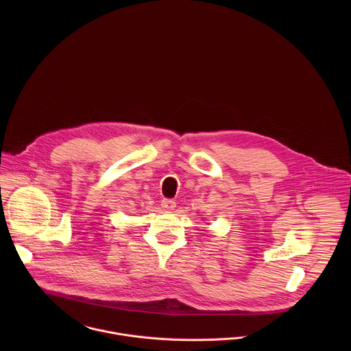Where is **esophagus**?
I'll return each mask as SVG.
<instances>
[{"label":"esophagus","instance_id":"esophagus-1","mask_svg":"<svg viewBox=\"0 0 351 351\" xmlns=\"http://www.w3.org/2000/svg\"><path fill=\"white\" fill-rule=\"evenodd\" d=\"M160 205L163 209H167V210H171L176 208V201L173 199H162L160 201Z\"/></svg>","mask_w":351,"mask_h":351}]
</instances>
